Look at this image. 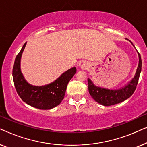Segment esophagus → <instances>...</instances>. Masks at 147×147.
I'll return each mask as SVG.
<instances>
[{"instance_id": "1", "label": "esophagus", "mask_w": 147, "mask_h": 147, "mask_svg": "<svg viewBox=\"0 0 147 147\" xmlns=\"http://www.w3.org/2000/svg\"><path fill=\"white\" fill-rule=\"evenodd\" d=\"M79 67H80V69L82 70H85L87 69L88 67H89V64H88L86 61H81L79 63Z\"/></svg>"}]
</instances>
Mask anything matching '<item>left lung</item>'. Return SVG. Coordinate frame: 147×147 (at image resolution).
<instances>
[{
    "label": "left lung",
    "instance_id": "8db88e82",
    "mask_svg": "<svg viewBox=\"0 0 147 147\" xmlns=\"http://www.w3.org/2000/svg\"><path fill=\"white\" fill-rule=\"evenodd\" d=\"M127 40L129 41L128 39ZM129 41L135 48L132 42L130 41ZM136 51H137L138 55V64L135 75L134 78H132L131 80H130L127 84L122 87L116 90H110L108 88L100 87V86H96L90 78H88L89 93L96 102L103 106H109L120 103V102L127 100L132 95V94L136 90L142 69L141 57H140V54L137 50Z\"/></svg>",
    "mask_w": 147,
    "mask_h": 147
}]
</instances>
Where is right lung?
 I'll return each instance as SVG.
<instances>
[{
    "mask_svg": "<svg viewBox=\"0 0 147 147\" xmlns=\"http://www.w3.org/2000/svg\"><path fill=\"white\" fill-rule=\"evenodd\" d=\"M27 42L15 58L13 78L16 90L26 104L41 110H49L59 105L63 100L70 80L76 73L75 67L64 72L57 79L44 86H33L25 79L21 69V59Z\"/></svg>",
    "mask_w": 147,
    "mask_h": 147,
    "instance_id": "add662e5",
    "label": "right lung"
}]
</instances>
